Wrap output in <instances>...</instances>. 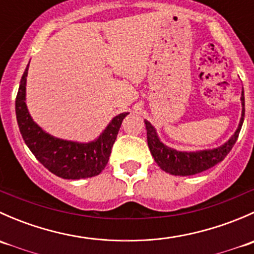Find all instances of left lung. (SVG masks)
Wrapping results in <instances>:
<instances>
[{"label": "left lung", "mask_w": 254, "mask_h": 254, "mask_svg": "<svg viewBox=\"0 0 254 254\" xmlns=\"http://www.w3.org/2000/svg\"><path fill=\"white\" fill-rule=\"evenodd\" d=\"M241 104H242V113H241V119L236 131L221 146L209 148V150L177 151L161 141L155 127H152L150 122L145 120L146 131H147V145L156 163L160 166L161 170L170 173V175L184 177L204 172V171L209 170V168L214 167L215 165L221 162L236 143L238 134H240L241 127H242L243 119H245V93H243V88L242 93H241Z\"/></svg>", "instance_id": "left-lung-1"}]
</instances>
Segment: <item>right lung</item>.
<instances>
[{"mask_svg":"<svg viewBox=\"0 0 254 254\" xmlns=\"http://www.w3.org/2000/svg\"><path fill=\"white\" fill-rule=\"evenodd\" d=\"M28 67L29 65L20 78L16 98L17 123L25 145L45 168L60 178L82 179L98 176L108 163L120 125L129 113H120L113 118L93 141L78 142L53 136L33 120L27 108Z\"/></svg>","mask_w":254,"mask_h":254,"instance_id":"right-lung-1","label":"right lung"}]
</instances>
